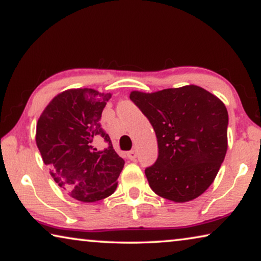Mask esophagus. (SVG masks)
Wrapping results in <instances>:
<instances>
[{
    "label": "esophagus",
    "instance_id": "1",
    "mask_svg": "<svg viewBox=\"0 0 261 261\" xmlns=\"http://www.w3.org/2000/svg\"><path fill=\"white\" fill-rule=\"evenodd\" d=\"M127 157H129L131 161H135L137 159V151H136V150H131V151L127 152Z\"/></svg>",
    "mask_w": 261,
    "mask_h": 261
}]
</instances>
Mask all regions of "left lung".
I'll return each instance as SVG.
<instances>
[{"instance_id": "8db88e82", "label": "left lung", "mask_w": 261, "mask_h": 261, "mask_svg": "<svg viewBox=\"0 0 261 261\" xmlns=\"http://www.w3.org/2000/svg\"><path fill=\"white\" fill-rule=\"evenodd\" d=\"M130 99L157 137L159 157L145 169L150 188L174 202L199 197L215 179L227 152L225 104L196 85L153 93L132 91Z\"/></svg>"}]
</instances>
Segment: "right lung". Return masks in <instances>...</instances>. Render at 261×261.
<instances>
[{
    "label": "right lung",
    "instance_id": "add662e5",
    "mask_svg": "<svg viewBox=\"0 0 261 261\" xmlns=\"http://www.w3.org/2000/svg\"><path fill=\"white\" fill-rule=\"evenodd\" d=\"M110 98L111 93L93 89L66 90L50 100L36 124V145L50 176L82 202L115 193L125 163L99 123Z\"/></svg>",
    "mask_w": 261,
    "mask_h": 261
}]
</instances>
